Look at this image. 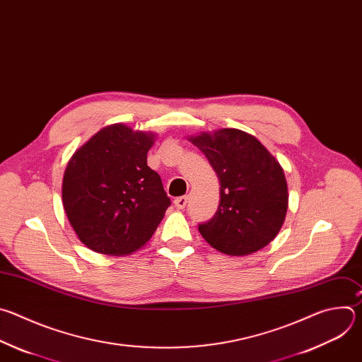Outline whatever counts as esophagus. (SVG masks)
<instances>
[{
  "instance_id": "34e87169",
  "label": "esophagus",
  "mask_w": 362,
  "mask_h": 362,
  "mask_svg": "<svg viewBox=\"0 0 362 362\" xmlns=\"http://www.w3.org/2000/svg\"><path fill=\"white\" fill-rule=\"evenodd\" d=\"M187 202H188V197H187V195L178 197V198H175V201H174V204H175V206H177L178 209H184L185 205H187Z\"/></svg>"
}]
</instances>
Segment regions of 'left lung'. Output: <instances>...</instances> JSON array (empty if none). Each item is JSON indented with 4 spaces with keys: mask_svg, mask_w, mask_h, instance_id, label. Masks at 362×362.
<instances>
[{
    "mask_svg": "<svg viewBox=\"0 0 362 362\" xmlns=\"http://www.w3.org/2000/svg\"><path fill=\"white\" fill-rule=\"evenodd\" d=\"M220 180V205L198 231L216 251L243 257L268 245L288 208L284 170L251 134L223 128L189 136Z\"/></svg>",
    "mask_w": 362,
    "mask_h": 362,
    "instance_id": "left-lung-1",
    "label": "left lung"
}]
</instances>
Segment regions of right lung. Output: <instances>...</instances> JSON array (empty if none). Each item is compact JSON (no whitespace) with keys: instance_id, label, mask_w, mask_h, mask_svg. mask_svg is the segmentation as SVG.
Returning <instances> with one entry per match:
<instances>
[{"instance_id":"add662e5","label":"right lung","mask_w":362,"mask_h":362,"mask_svg":"<svg viewBox=\"0 0 362 362\" xmlns=\"http://www.w3.org/2000/svg\"><path fill=\"white\" fill-rule=\"evenodd\" d=\"M156 134L124 124L100 129L69 158L62 205L90 250L127 255L146 245L171 205L161 177L147 165Z\"/></svg>"}]
</instances>
